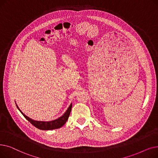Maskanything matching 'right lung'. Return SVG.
I'll use <instances>...</instances> for the list:
<instances>
[{"label":"right lung","mask_w":158,"mask_h":158,"mask_svg":"<svg viewBox=\"0 0 158 158\" xmlns=\"http://www.w3.org/2000/svg\"><path fill=\"white\" fill-rule=\"evenodd\" d=\"M16 105V107H17V108L21 112V113L23 115V117L26 118L32 124V125L35 126L36 128L41 130H52V129H56L61 127L69 119V115L71 112L72 107V104H71L69 107L68 110H66V112L64 113V114L61 116V117H60L59 118L52 121H50V122H42V121H36L29 118L26 114H24L21 111V110L19 109V107H18L17 104Z\"/></svg>","instance_id":"right-lung-1"}]
</instances>
